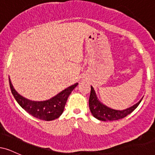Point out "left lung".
I'll return each mask as SVG.
<instances>
[{
    "instance_id": "1",
    "label": "left lung",
    "mask_w": 155,
    "mask_h": 155,
    "mask_svg": "<svg viewBox=\"0 0 155 155\" xmlns=\"http://www.w3.org/2000/svg\"><path fill=\"white\" fill-rule=\"evenodd\" d=\"M135 104L134 106H131L127 109L122 110V111H119V110L111 109V108L107 107L97 100V97L94 89L91 86V91H90V98H89V106L91 113L94 117L97 120L101 121H113L118 120L120 119H122L124 117H127V115L134 111L136 108L138 107L140 101Z\"/></svg>"
}]
</instances>
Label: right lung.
<instances>
[{
    "label": "right lung",
    "instance_id": "add662e5",
    "mask_svg": "<svg viewBox=\"0 0 155 155\" xmlns=\"http://www.w3.org/2000/svg\"><path fill=\"white\" fill-rule=\"evenodd\" d=\"M9 85L12 95L23 109L39 120L51 121L58 118L63 114L68 97L78 83L60 92L52 98L45 101H32L25 98L16 92L9 79Z\"/></svg>",
    "mask_w": 155,
    "mask_h": 155
}]
</instances>
